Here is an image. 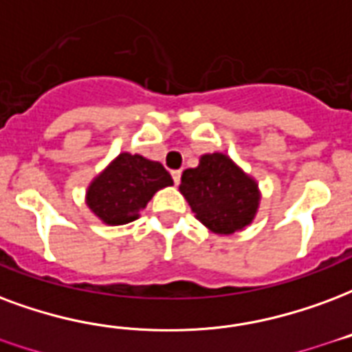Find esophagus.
<instances>
[{
	"label": "esophagus",
	"mask_w": 352,
	"mask_h": 352,
	"mask_svg": "<svg viewBox=\"0 0 352 352\" xmlns=\"http://www.w3.org/2000/svg\"><path fill=\"white\" fill-rule=\"evenodd\" d=\"M171 177H173V183H175V184L181 183V169H175V171H171Z\"/></svg>",
	"instance_id": "34e87169"
}]
</instances>
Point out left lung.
I'll list each match as a JSON object with an SVG mask.
<instances>
[{
  "instance_id": "obj_1",
  "label": "left lung",
  "mask_w": 352,
  "mask_h": 352,
  "mask_svg": "<svg viewBox=\"0 0 352 352\" xmlns=\"http://www.w3.org/2000/svg\"><path fill=\"white\" fill-rule=\"evenodd\" d=\"M179 190L197 220L216 235H233L248 228L261 201L256 179L226 153L199 156L196 168L183 171Z\"/></svg>"
}]
</instances>
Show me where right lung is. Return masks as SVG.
Wrapping results in <instances>:
<instances>
[{"label":"right lung","instance_id":"obj_1","mask_svg":"<svg viewBox=\"0 0 352 352\" xmlns=\"http://www.w3.org/2000/svg\"><path fill=\"white\" fill-rule=\"evenodd\" d=\"M171 184L173 179L160 162L121 153L91 181L85 203L106 226H124L136 220L158 190Z\"/></svg>","mask_w":352,"mask_h":352}]
</instances>
